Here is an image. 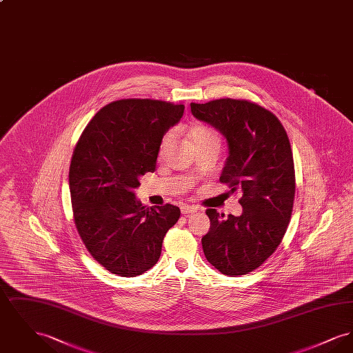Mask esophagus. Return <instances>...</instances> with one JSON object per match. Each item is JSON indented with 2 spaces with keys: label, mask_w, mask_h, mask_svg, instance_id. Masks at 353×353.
<instances>
[{
  "label": "esophagus",
  "mask_w": 353,
  "mask_h": 353,
  "mask_svg": "<svg viewBox=\"0 0 353 353\" xmlns=\"http://www.w3.org/2000/svg\"><path fill=\"white\" fill-rule=\"evenodd\" d=\"M199 210V208L193 206V205H188V203H183L181 205V213L183 214H190V213H196Z\"/></svg>",
  "instance_id": "1"
}]
</instances>
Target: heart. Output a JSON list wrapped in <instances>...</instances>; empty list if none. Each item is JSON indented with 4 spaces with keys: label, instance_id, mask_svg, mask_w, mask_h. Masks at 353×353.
Returning <instances> with one entry per match:
<instances>
[{
    "label": "heart",
    "instance_id": "obj_1",
    "mask_svg": "<svg viewBox=\"0 0 353 353\" xmlns=\"http://www.w3.org/2000/svg\"><path fill=\"white\" fill-rule=\"evenodd\" d=\"M189 139L190 141L196 145L202 144V143H206V141H219V134L216 130L208 127V125H203V124H196L190 128L189 131ZM169 141H170V134H165L161 144H160V154H163L167 147H168Z\"/></svg>",
    "mask_w": 353,
    "mask_h": 353
}]
</instances>
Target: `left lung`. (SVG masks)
Segmentation results:
<instances>
[{
  "instance_id": "obj_1",
  "label": "left lung",
  "mask_w": 353,
  "mask_h": 353,
  "mask_svg": "<svg viewBox=\"0 0 353 353\" xmlns=\"http://www.w3.org/2000/svg\"><path fill=\"white\" fill-rule=\"evenodd\" d=\"M190 111L225 136L229 156L219 181L242 192L241 216L206 210L203 254L225 275L249 274L276 250L291 219L295 169L288 136L272 112L252 101L190 103Z\"/></svg>"
}]
</instances>
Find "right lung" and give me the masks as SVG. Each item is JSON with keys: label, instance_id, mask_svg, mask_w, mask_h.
Listing matches in <instances>:
<instances>
[{"label": "right lung", "instance_id": "obj_1", "mask_svg": "<svg viewBox=\"0 0 353 353\" xmlns=\"http://www.w3.org/2000/svg\"><path fill=\"white\" fill-rule=\"evenodd\" d=\"M184 108L151 99L112 101L91 119L72 153L68 183L75 226L92 258L119 276L152 269L180 219L177 206L147 208L134 189L140 176L156 168L163 136Z\"/></svg>", "mask_w": 353, "mask_h": 353}]
</instances>
